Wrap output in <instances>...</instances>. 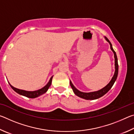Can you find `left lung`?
<instances>
[{"mask_svg":"<svg viewBox=\"0 0 134 134\" xmlns=\"http://www.w3.org/2000/svg\"><path fill=\"white\" fill-rule=\"evenodd\" d=\"M105 38L106 41H107L109 43L111 50L113 51V54H114L115 69L114 75H113V76L112 77V78L111 79V80L109 81V83L106 86H105L103 88H102V89L97 90V91L89 92V93L82 92L80 91V90H79L78 89H77L76 88L74 87V86L72 85L71 81L70 80V84L72 89V91L74 92V94H75L76 96L80 97L81 98H83L86 100H94V99H99V97H100L102 96H103V95H105L106 93H107L109 90L112 88L113 84H114V83L115 82V81H116L117 79L118 74V58H117L116 54L115 53V51L113 50L112 44H111L110 42L109 41V40L106 37H105Z\"/></svg>","mask_w":134,"mask_h":134,"instance_id":"1","label":"left lung"}]
</instances>
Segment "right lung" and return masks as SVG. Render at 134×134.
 <instances>
[{
    "mask_svg": "<svg viewBox=\"0 0 134 134\" xmlns=\"http://www.w3.org/2000/svg\"><path fill=\"white\" fill-rule=\"evenodd\" d=\"M53 76H52L49 79V81L48 82V83L45 85L44 87H43L41 89H40L39 90H35V91H26V90H21V89H17V88H15L12 86L9 83V84L10 87H12V89L14 90L15 92H16L17 93L22 95V96H24L27 97H29V98H36L38 96H41L43 94L47 92V90H48L49 86H51V83H52V79H53Z\"/></svg>",
    "mask_w": 134,
    "mask_h": 134,
    "instance_id": "right-lung-1",
    "label": "right lung"
}]
</instances>
